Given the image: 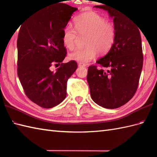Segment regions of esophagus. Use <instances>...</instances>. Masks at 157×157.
I'll return each mask as SVG.
<instances>
[{
	"label": "esophagus",
	"mask_w": 157,
	"mask_h": 157,
	"mask_svg": "<svg viewBox=\"0 0 157 157\" xmlns=\"http://www.w3.org/2000/svg\"><path fill=\"white\" fill-rule=\"evenodd\" d=\"M78 66L79 67H86V65L85 64V63H79L78 64Z\"/></svg>",
	"instance_id": "34e87169"
}]
</instances>
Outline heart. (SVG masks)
Here are the masks:
<instances>
[{"label":"heart","instance_id":"b5f03b06","mask_svg":"<svg viewBox=\"0 0 157 157\" xmlns=\"http://www.w3.org/2000/svg\"><path fill=\"white\" fill-rule=\"evenodd\" d=\"M74 28L67 25L62 30V41L66 48H75L79 36H86V48L76 49L69 53L71 60L89 63L98 55H105L112 49L115 41L116 28L114 23L108 21L105 17L96 12H88L79 15L73 19Z\"/></svg>","mask_w":157,"mask_h":157}]
</instances>
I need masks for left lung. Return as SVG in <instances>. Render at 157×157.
Instances as JSON below:
<instances>
[{
	"label": "left lung",
	"instance_id": "obj_1",
	"mask_svg": "<svg viewBox=\"0 0 157 157\" xmlns=\"http://www.w3.org/2000/svg\"><path fill=\"white\" fill-rule=\"evenodd\" d=\"M116 28L112 49L88 69L87 81L93 101L106 109H117L132 98L137 90L143 66L141 36L138 26L118 9L105 5Z\"/></svg>",
	"mask_w": 157,
	"mask_h": 157
}]
</instances>
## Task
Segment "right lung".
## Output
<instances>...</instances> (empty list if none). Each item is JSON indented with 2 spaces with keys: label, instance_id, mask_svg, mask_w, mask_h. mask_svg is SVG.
Instances as JSON below:
<instances>
[{
  "label": "right lung",
  "instance_id": "obj_1",
  "mask_svg": "<svg viewBox=\"0 0 157 157\" xmlns=\"http://www.w3.org/2000/svg\"><path fill=\"white\" fill-rule=\"evenodd\" d=\"M78 9L57 3L36 13L19 29L17 42V75L28 98L42 108L60 104L66 97L67 83L75 72V61L67 63V49L62 30ZM60 64L54 72L52 65Z\"/></svg>",
  "mask_w": 157,
  "mask_h": 157
}]
</instances>
